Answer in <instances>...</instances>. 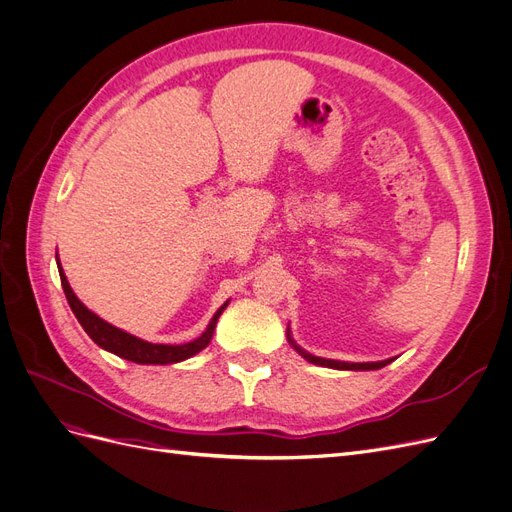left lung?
Masks as SVG:
<instances>
[{"mask_svg":"<svg viewBox=\"0 0 512 512\" xmlns=\"http://www.w3.org/2000/svg\"><path fill=\"white\" fill-rule=\"evenodd\" d=\"M286 337H288V342H290V346L297 350L303 359L307 361V363H314V365H320V367H331V369H348V371H374V369H380V367H384V365H389V363H393L397 356H393V359H386V361H376V363H346V361H333V359H322V356H314V354H309L307 350H303L297 342H294L292 339V333H290V327L286 329Z\"/></svg>","mask_w":512,"mask_h":512,"instance_id":"obj_1","label":"left lung"}]
</instances>
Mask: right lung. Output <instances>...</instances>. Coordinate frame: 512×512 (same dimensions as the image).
<instances>
[{
    "label": "right lung",
    "instance_id": "obj_1",
    "mask_svg": "<svg viewBox=\"0 0 512 512\" xmlns=\"http://www.w3.org/2000/svg\"><path fill=\"white\" fill-rule=\"evenodd\" d=\"M57 258V254H55ZM57 269H59V277H61V288H64L66 292V299H68V305L74 312L76 320L81 322V327L85 329V333L94 339V342L106 350V352H113L117 356H121V359L126 361H132V363H138V365H170V363H181L185 359H190V356L198 354L203 348L209 346L211 337H213V331H215V324H218V318L222 316V312L226 309L228 301L218 309V312L213 314L211 322L207 324V329L203 331V335L192 339V342L188 344H151V342H145V339L136 337V335H130L126 331H121L117 327H113V324H108L106 320H102L98 314L91 312V309H87L79 297H76L74 290L70 288L68 284V277L64 273V269H61V262L57 258Z\"/></svg>",
    "mask_w": 512,
    "mask_h": 512
}]
</instances>
